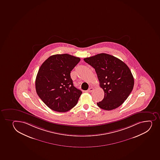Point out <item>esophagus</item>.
Instances as JSON below:
<instances>
[{
    "instance_id": "34e87169",
    "label": "esophagus",
    "mask_w": 160,
    "mask_h": 160,
    "mask_svg": "<svg viewBox=\"0 0 160 160\" xmlns=\"http://www.w3.org/2000/svg\"><path fill=\"white\" fill-rule=\"evenodd\" d=\"M93 90H94V88H93L90 87L89 89H88V91L89 92H91Z\"/></svg>"
}]
</instances>
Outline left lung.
Here are the masks:
<instances>
[{
  "mask_svg": "<svg viewBox=\"0 0 160 160\" xmlns=\"http://www.w3.org/2000/svg\"><path fill=\"white\" fill-rule=\"evenodd\" d=\"M96 71L104 97L97 105L101 109L112 110L120 106L132 92L134 78L129 68L123 61L107 53L84 58Z\"/></svg>",
  "mask_w": 160,
  "mask_h": 160,
  "instance_id": "left-lung-1",
  "label": "left lung"
}]
</instances>
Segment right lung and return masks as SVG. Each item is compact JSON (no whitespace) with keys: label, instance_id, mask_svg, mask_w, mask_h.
<instances>
[{"label":"right lung","instance_id":"add662e5","mask_svg":"<svg viewBox=\"0 0 160 160\" xmlns=\"http://www.w3.org/2000/svg\"><path fill=\"white\" fill-rule=\"evenodd\" d=\"M80 58L70 54H54L40 67L36 79L37 93L50 109L69 111L77 104L82 91L74 87L70 73Z\"/></svg>","mask_w":160,"mask_h":160}]
</instances>
